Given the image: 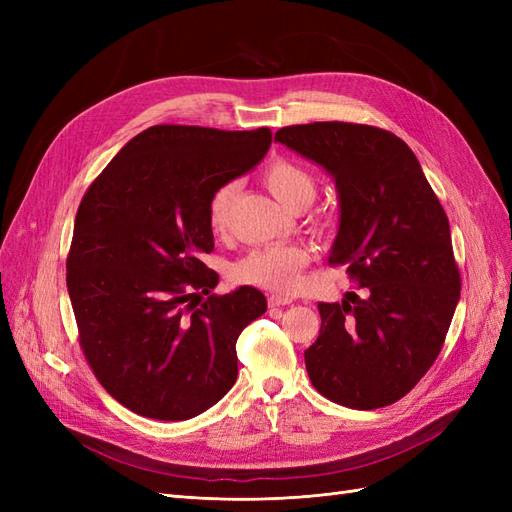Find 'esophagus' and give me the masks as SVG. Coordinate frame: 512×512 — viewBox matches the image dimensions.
<instances>
[{
  "label": "esophagus",
  "instance_id": "34e87169",
  "mask_svg": "<svg viewBox=\"0 0 512 512\" xmlns=\"http://www.w3.org/2000/svg\"><path fill=\"white\" fill-rule=\"evenodd\" d=\"M292 299L290 297H284V294H271L269 297V307H284V305H290Z\"/></svg>",
  "mask_w": 512,
  "mask_h": 512
}]
</instances>
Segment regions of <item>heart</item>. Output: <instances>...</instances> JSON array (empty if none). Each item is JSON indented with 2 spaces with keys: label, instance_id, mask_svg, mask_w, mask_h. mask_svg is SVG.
<instances>
[{
  "label": "heart",
  "instance_id": "b5f03b06",
  "mask_svg": "<svg viewBox=\"0 0 512 512\" xmlns=\"http://www.w3.org/2000/svg\"><path fill=\"white\" fill-rule=\"evenodd\" d=\"M262 183L280 203L292 211L305 209L316 198V179L309 170L286 158H275L262 168ZM237 196V183H224L209 200V226L224 232ZM309 262V250L297 243L267 245L247 254L232 267V280L269 290H292L299 284L301 269Z\"/></svg>",
  "mask_w": 512,
  "mask_h": 512
}]
</instances>
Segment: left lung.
Here are the masks:
<instances>
[{
    "mask_svg": "<svg viewBox=\"0 0 512 512\" xmlns=\"http://www.w3.org/2000/svg\"><path fill=\"white\" fill-rule=\"evenodd\" d=\"M275 141L335 181L339 230L329 262L348 265L365 297L318 303L305 350L314 389L354 410L391 406L438 359L459 301L451 226L421 164L399 136L363 123L316 121Z\"/></svg>",
    "mask_w": 512,
    "mask_h": 512,
    "instance_id": "1",
    "label": "left lung"
}]
</instances>
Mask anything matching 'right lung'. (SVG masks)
Returning a JSON list of instances; mask_svg holds the SVG:
<instances>
[{"label":"right lung","mask_w":512,"mask_h":512,"mask_svg":"<svg viewBox=\"0 0 512 512\" xmlns=\"http://www.w3.org/2000/svg\"><path fill=\"white\" fill-rule=\"evenodd\" d=\"M271 130L153 126L89 185L66 262L79 342L96 378L128 410L158 421L203 414L237 380V339L265 294L218 286L209 200L252 170Z\"/></svg>","instance_id":"obj_1"}]
</instances>
